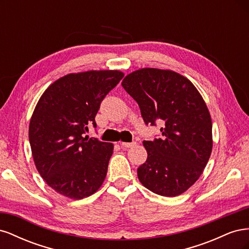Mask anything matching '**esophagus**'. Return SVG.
Wrapping results in <instances>:
<instances>
[{
    "mask_svg": "<svg viewBox=\"0 0 249 249\" xmlns=\"http://www.w3.org/2000/svg\"><path fill=\"white\" fill-rule=\"evenodd\" d=\"M137 144L136 141H133V142H122L120 143V145L123 147H133Z\"/></svg>",
    "mask_w": 249,
    "mask_h": 249,
    "instance_id": "obj_1",
    "label": "esophagus"
}]
</instances>
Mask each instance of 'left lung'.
Here are the masks:
<instances>
[{
	"instance_id": "1",
	"label": "left lung",
	"mask_w": 249,
	"mask_h": 249,
	"mask_svg": "<svg viewBox=\"0 0 249 249\" xmlns=\"http://www.w3.org/2000/svg\"><path fill=\"white\" fill-rule=\"evenodd\" d=\"M137 102L145 124L162 123L161 137L143 141L147 159L141 184L162 196L184 193L196 182L212 152V120L198 90L172 71L142 69L122 83Z\"/></svg>"
}]
</instances>
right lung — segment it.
<instances>
[{"label":"right lung","instance_id":"obj_1","mask_svg":"<svg viewBox=\"0 0 249 249\" xmlns=\"http://www.w3.org/2000/svg\"><path fill=\"white\" fill-rule=\"evenodd\" d=\"M124 73L90 71L60 78L43 92L29 125L35 166L46 183L63 196L93 194L107 175L113 144L84 137L96 127L101 103Z\"/></svg>","mask_w":249,"mask_h":249}]
</instances>
